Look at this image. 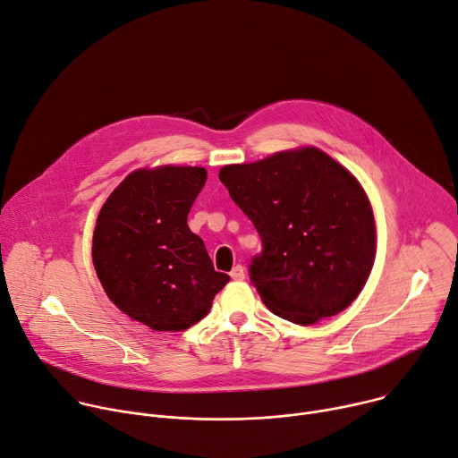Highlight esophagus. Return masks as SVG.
I'll use <instances>...</instances> for the list:
<instances>
[{
	"mask_svg": "<svg viewBox=\"0 0 458 458\" xmlns=\"http://www.w3.org/2000/svg\"><path fill=\"white\" fill-rule=\"evenodd\" d=\"M229 275H231L233 280H243L245 278V269L242 266H234Z\"/></svg>",
	"mask_w": 458,
	"mask_h": 458,
	"instance_id": "34e87169",
	"label": "esophagus"
}]
</instances>
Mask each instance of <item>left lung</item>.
<instances>
[{
	"instance_id": "1",
	"label": "left lung",
	"mask_w": 458,
	"mask_h": 458,
	"mask_svg": "<svg viewBox=\"0 0 458 458\" xmlns=\"http://www.w3.org/2000/svg\"><path fill=\"white\" fill-rule=\"evenodd\" d=\"M220 180L260 234L249 278L267 310L310 326L359 296L375 260V218L340 164L306 147L227 165Z\"/></svg>"
}]
</instances>
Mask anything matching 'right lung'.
I'll use <instances>...</instances> for the list:
<instances>
[{
	"mask_svg": "<svg viewBox=\"0 0 458 458\" xmlns=\"http://www.w3.org/2000/svg\"><path fill=\"white\" fill-rule=\"evenodd\" d=\"M206 180L203 167L134 171L98 215L96 275L118 310L155 331H183L199 322L229 282L187 225Z\"/></svg>",
	"mask_w": 458,
	"mask_h": 458,
	"instance_id": "add662e5",
	"label": "right lung"
}]
</instances>
